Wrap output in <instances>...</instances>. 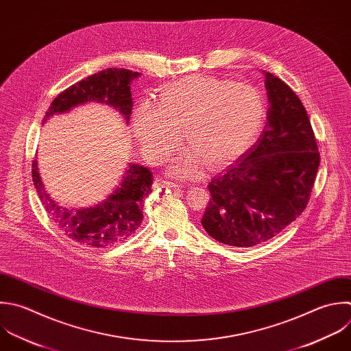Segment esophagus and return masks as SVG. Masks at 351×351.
I'll use <instances>...</instances> for the list:
<instances>
[{
  "label": "esophagus",
  "mask_w": 351,
  "mask_h": 351,
  "mask_svg": "<svg viewBox=\"0 0 351 351\" xmlns=\"http://www.w3.org/2000/svg\"><path fill=\"white\" fill-rule=\"evenodd\" d=\"M155 186H170V188H180L181 185L178 182H174V181H169V180H165V178H156L155 180Z\"/></svg>",
  "instance_id": "esophagus-1"
}]
</instances>
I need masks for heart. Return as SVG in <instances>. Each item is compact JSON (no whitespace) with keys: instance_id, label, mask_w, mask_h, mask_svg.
<instances>
[{"instance_id":"obj_1","label":"heart","mask_w":351,"mask_h":351,"mask_svg":"<svg viewBox=\"0 0 351 351\" xmlns=\"http://www.w3.org/2000/svg\"><path fill=\"white\" fill-rule=\"evenodd\" d=\"M265 119L266 101L256 88L210 75H189L163 86L158 106L140 103L132 129L152 163L166 160L184 133L193 152L182 158L174 171L189 174L197 159L215 167L243 154L261 134Z\"/></svg>"}]
</instances>
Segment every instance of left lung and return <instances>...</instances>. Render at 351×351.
I'll use <instances>...</instances> for the list:
<instances>
[{"mask_svg":"<svg viewBox=\"0 0 351 351\" xmlns=\"http://www.w3.org/2000/svg\"><path fill=\"white\" fill-rule=\"evenodd\" d=\"M269 110L258 141L208 184L202 218L219 243L252 247L278 234L306 208L319 166L307 112L295 92L265 73Z\"/></svg>","mask_w":351,"mask_h":351,"instance_id":"obj_1","label":"left lung"}]
</instances>
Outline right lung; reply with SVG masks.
I'll use <instances>...</instances> for the list:
<instances>
[{"mask_svg":"<svg viewBox=\"0 0 351 351\" xmlns=\"http://www.w3.org/2000/svg\"><path fill=\"white\" fill-rule=\"evenodd\" d=\"M141 73L126 69H107L93 74L62 92L51 104L43 123L55 114H63L88 101L106 103L117 108L126 122L132 114L130 84ZM33 182L52 221L74 241L95 248H106L126 240L143 221V204L152 192L149 169L129 163L119 186L100 204L89 208H64L45 191L37 159L33 160Z\"/></svg>","mask_w":351,"mask_h":351,"instance_id":"obj_1","label":"right lung"}]
</instances>
